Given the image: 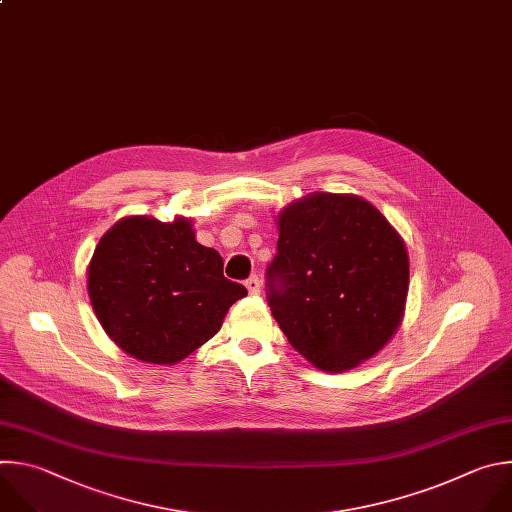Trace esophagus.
Masks as SVG:
<instances>
[{
    "label": "esophagus",
    "mask_w": 512,
    "mask_h": 512,
    "mask_svg": "<svg viewBox=\"0 0 512 512\" xmlns=\"http://www.w3.org/2000/svg\"><path fill=\"white\" fill-rule=\"evenodd\" d=\"M246 288H248L250 294H258V292H260V280H258V276H250V278L246 280Z\"/></svg>",
    "instance_id": "1"
}]
</instances>
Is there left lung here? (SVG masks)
<instances>
[{
    "mask_svg": "<svg viewBox=\"0 0 512 512\" xmlns=\"http://www.w3.org/2000/svg\"><path fill=\"white\" fill-rule=\"evenodd\" d=\"M268 304L288 343L321 371L343 373L395 335L410 288L397 230L367 199L315 191L276 216Z\"/></svg>",
    "mask_w": 512,
    "mask_h": 512,
    "instance_id": "8db88e82",
    "label": "left lung"
}]
</instances>
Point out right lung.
<instances>
[{"label":"right lung","mask_w":512,"mask_h":512,"mask_svg":"<svg viewBox=\"0 0 512 512\" xmlns=\"http://www.w3.org/2000/svg\"><path fill=\"white\" fill-rule=\"evenodd\" d=\"M86 276L100 327L127 355L155 365H175L208 343L248 294L183 216L119 220L98 240Z\"/></svg>","instance_id":"1"}]
</instances>
